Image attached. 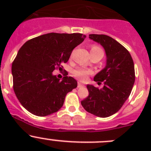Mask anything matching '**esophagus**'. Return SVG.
Instances as JSON below:
<instances>
[{"label": "esophagus", "instance_id": "1", "mask_svg": "<svg viewBox=\"0 0 151 151\" xmlns=\"http://www.w3.org/2000/svg\"><path fill=\"white\" fill-rule=\"evenodd\" d=\"M83 86H84V85L82 84V83H80V82H79V83H78V86H77V87H78V88H82V87H83Z\"/></svg>", "mask_w": 151, "mask_h": 151}]
</instances>
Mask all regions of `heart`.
Returning <instances> with one entry per match:
<instances>
[{
  "instance_id": "b5f03b06",
  "label": "heart",
  "mask_w": 151,
  "mask_h": 151,
  "mask_svg": "<svg viewBox=\"0 0 151 151\" xmlns=\"http://www.w3.org/2000/svg\"><path fill=\"white\" fill-rule=\"evenodd\" d=\"M97 51H102L101 49L99 47L96 46V45H93L91 47V52H97ZM91 71L89 69H87L85 68H77L73 71V76L77 78L80 79L81 80H85L87 79L89 74H91Z\"/></svg>"
}]
</instances>
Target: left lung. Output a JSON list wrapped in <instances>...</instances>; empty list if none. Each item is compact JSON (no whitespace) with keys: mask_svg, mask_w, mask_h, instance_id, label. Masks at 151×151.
Instances as JSON below:
<instances>
[{"mask_svg":"<svg viewBox=\"0 0 151 151\" xmlns=\"http://www.w3.org/2000/svg\"><path fill=\"white\" fill-rule=\"evenodd\" d=\"M89 38L104 47L106 65L94 77V81L103 82L104 87L87 85L89 95L81 104L87 112L106 118L116 113L129 98L135 81L134 65L129 52L110 36L90 34Z\"/></svg>","mask_w":151,"mask_h":151,"instance_id":"1","label":"left lung"}]
</instances>
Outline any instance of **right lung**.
Listing matches in <instances>:
<instances>
[{
  "mask_svg": "<svg viewBox=\"0 0 151 151\" xmlns=\"http://www.w3.org/2000/svg\"><path fill=\"white\" fill-rule=\"evenodd\" d=\"M82 33H50L30 39L18 51L12 66L13 88L20 104L37 116L58 112L68 92L77 87V80L53 75L62 69L72 50L84 41Z\"/></svg>",
  "mask_w": 151,
  "mask_h": 151,
  "instance_id": "right-lung-1",
  "label": "right lung"
}]
</instances>
